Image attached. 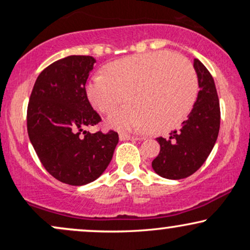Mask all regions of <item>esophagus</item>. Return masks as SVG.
Instances as JSON below:
<instances>
[{
    "instance_id": "34e87169",
    "label": "esophagus",
    "mask_w": 250,
    "mask_h": 250,
    "mask_svg": "<svg viewBox=\"0 0 250 250\" xmlns=\"http://www.w3.org/2000/svg\"><path fill=\"white\" fill-rule=\"evenodd\" d=\"M119 137L121 141H129V140H131V141H136V140H141L140 137H137V136H131V135H127V134H123V133L120 134Z\"/></svg>"
}]
</instances>
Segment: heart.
<instances>
[{
    "mask_svg": "<svg viewBox=\"0 0 250 250\" xmlns=\"http://www.w3.org/2000/svg\"><path fill=\"white\" fill-rule=\"evenodd\" d=\"M105 75L96 74L87 83L91 105L110 114V127L121 130L165 131L186 119L193 108L199 82L193 65L170 51L140 54L111 62Z\"/></svg>",
    "mask_w": 250,
    "mask_h": 250,
    "instance_id": "heart-1",
    "label": "heart"
}]
</instances>
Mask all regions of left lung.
<instances>
[{
	"mask_svg": "<svg viewBox=\"0 0 250 250\" xmlns=\"http://www.w3.org/2000/svg\"><path fill=\"white\" fill-rule=\"evenodd\" d=\"M194 69L200 91L188 119L168 139H156L161 149L151 167L165 179L181 180L194 174L207 160L219 135L220 102L214 79L197 59Z\"/></svg>",
	"mask_w": 250,
	"mask_h": 250,
	"instance_id": "left-lung-1",
	"label": "left lung"
}]
</instances>
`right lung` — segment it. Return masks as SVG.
Segmentation results:
<instances>
[{
  "label": "right lung",
  "instance_id": "right-lung-1",
  "mask_svg": "<svg viewBox=\"0 0 250 250\" xmlns=\"http://www.w3.org/2000/svg\"><path fill=\"white\" fill-rule=\"evenodd\" d=\"M95 59L71 55L51 63L37 77L28 103L27 128L45 170L70 186L93 182L113 159L119 135L87 131L101 121L85 82Z\"/></svg>",
  "mask_w": 250,
  "mask_h": 250
}]
</instances>
